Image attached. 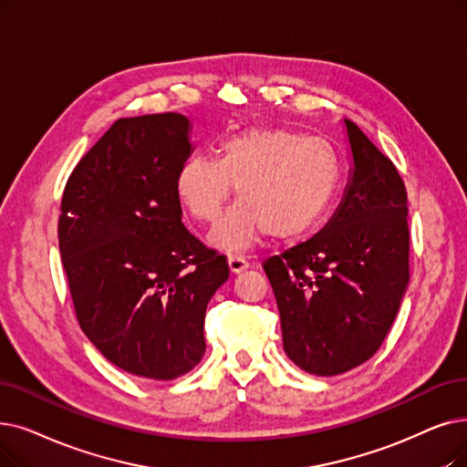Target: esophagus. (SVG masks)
I'll return each mask as SVG.
<instances>
[{"mask_svg":"<svg viewBox=\"0 0 467 467\" xmlns=\"http://www.w3.org/2000/svg\"><path fill=\"white\" fill-rule=\"evenodd\" d=\"M227 261H229L231 273H234V275H238V273L248 269V261H246L244 257H242V255H229Z\"/></svg>","mask_w":467,"mask_h":467,"instance_id":"34e87169","label":"esophagus"}]
</instances>
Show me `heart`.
<instances>
[{
	"label": "heart",
	"mask_w": 467,
	"mask_h": 467,
	"mask_svg": "<svg viewBox=\"0 0 467 467\" xmlns=\"http://www.w3.org/2000/svg\"><path fill=\"white\" fill-rule=\"evenodd\" d=\"M339 181L332 147L286 130L252 128L221 140L217 160L192 156L179 168L175 191L198 223H213L236 189L240 200L210 233V244L236 254L265 236L309 234L330 210Z\"/></svg>",
	"instance_id": "b5f03b06"
}]
</instances>
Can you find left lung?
<instances>
[{"instance_id": "8db88e82", "label": "left lung", "mask_w": 467, "mask_h": 467, "mask_svg": "<svg viewBox=\"0 0 467 467\" xmlns=\"http://www.w3.org/2000/svg\"><path fill=\"white\" fill-rule=\"evenodd\" d=\"M351 170L332 219L265 261L284 351L315 376H337L381 346L409 286V206L393 161L343 119Z\"/></svg>"}]
</instances>
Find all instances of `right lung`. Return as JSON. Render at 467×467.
Returning <instances> with one entry per match:
<instances>
[{
  "mask_svg": "<svg viewBox=\"0 0 467 467\" xmlns=\"http://www.w3.org/2000/svg\"><path fill=\"white\" fill-rule=\"evenodd\" d=\"M194 147L183 114L119 118L79 160L60 202L58 250L79 327L118 368L175 379L206 351L225 255L183 225L175 177Z\"/></svg>",
  "mask_w": 467,
  "mask_h": 467,
  "instance_id": "1",
  "label": "right lung"
}]
</instances>
